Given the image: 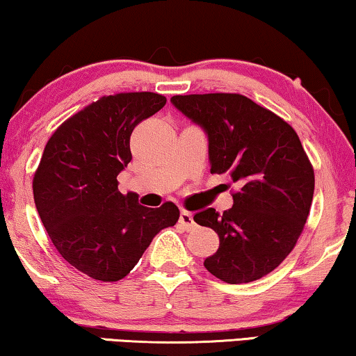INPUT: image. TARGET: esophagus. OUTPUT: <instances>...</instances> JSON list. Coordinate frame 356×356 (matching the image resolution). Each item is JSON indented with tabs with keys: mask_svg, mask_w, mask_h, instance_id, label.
<instances>
[{
	"mask_svg": "<svg viewBox=\"0 0 356 356\" xmlns=\"http://www.w3.org/2000/svg\"><path fill=\"white\" fill-rule=\"evenodd\" d=\"M179 223L184 229H193L195 223H194V218H193V213L188 212V210H181V213H179Z\"/></svg>",
	"mask_w": 356,
	"mask_h": 356,
	"instance_id": "1",
	"label": "esophagus"
}]
</instances>
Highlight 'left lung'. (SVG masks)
Masks as SVG:
<instances>
[{
  "label": "left lung",
  "instance_id": "left-lung-1",
  "mask_svg": "<svg viewBox=\"0 0 356 356\" xmlns=\"http://www.w3.org/2000/svg\"><path fill=\"white\" fill-rule=\"evenodd\" d=\"M172 104L204 128L212 173L239 191L223 215H194L220 238L204 266L228 284L257 281L291 254L310 213L315 172L289 123L234 92L173 96Z\"/></svg>",
  "mask_w": 356,
  "mask_h": 356
}]
</instances>
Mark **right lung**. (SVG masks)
Returning <instances> with one entry per match:
<instances>
[{
	"instance_id": "obj_1",
	"label": "right lung",
	"mask_w": 356,
	"mask_h": 356,
	"mask_svg": "<svg viewBox=\"0 0 356 356\" xmlns=\"http://www.w3.org/2000/svg\"><path fill=\"white\" fill-rule=\"evenodd\" d=\"M157 92L102 96L60 125L46 143L33 177V199L63 259L96 281L125 277L154 236L173 226V202L149 209L135 193L118 191V173L131 161L138 123L165 106Z\"/></svg>"
}]
</instances>
